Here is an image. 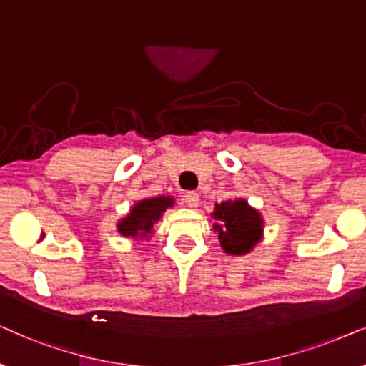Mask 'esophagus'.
<instances>
[{"label":"esophagus","instance_id":"obj_1","mask_svg":"<svg viewBox=\"0 0 366 366\" xmlns=\"http://www.w3.org/2000/svg\"><path fill=\"white\" fill-rule=\"evenodd\" d=\"M182 201H184V204H186L187 207H197L199 206V201H201V197H199L197 192L189 191V192L184 194Z\"/></svg>","mask_w":366,"mask_h":366}]
</instances>
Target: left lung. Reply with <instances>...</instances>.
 I'll return each instance as SVG.
<instances>
[{"label":"left lung","instance_id":"obj_1","mask_svg":"<svg viewBox=\"0 0 366 366\" xmlns=\"http://www.w3.org/2000/svg\"><path fill=\"white\" fill-rule=\"evenodd\" d=\"M214 231L219 232L222 249L227 254L241 256L249 252L262 236L261 214L252 209L244 199L216 204Z\"/></svg>","mask_w":366,"mask_h":366}]
</instances>
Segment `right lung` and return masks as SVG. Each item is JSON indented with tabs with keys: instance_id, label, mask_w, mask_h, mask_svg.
<instances>
[{
	"instance_id": "1",
	"label": "right lung",
	"mask_w": 366,
	"mask_h": 366,
	"mask_svg": "<svg viewBox=\"0 0 366 366\" xmlns=\"http://www.w3.org/2000/svg\"><path fill=\"white\" fill-rule=\"evenodd\" d=\"M174 206L172 197H154V199H144L135 204L132 211L127 217L117 224L119 226V232L125 237H147L149 234H152L154 224L159 221L165 209Z\"/></svg>"
}]
</instances>
